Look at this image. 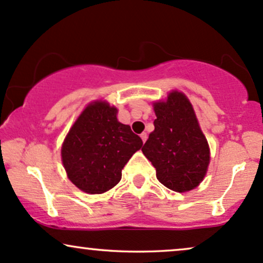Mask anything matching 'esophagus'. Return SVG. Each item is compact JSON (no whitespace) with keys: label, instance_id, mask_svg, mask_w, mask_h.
<instances>
[{"label":"esophagus","instance_id":"esophagus-1","mask_svg":"<svg viewBox=\"0 0 263 263\" xmlns=\"http://www.w3.org/2000/svg\"><path fill=\"white\" fill-rule=\"evenodd\" d=\"M140 138H141V140H143L145 143V141H146V139H147V134H146V133H143V134L140 135Z\"/></svg>","mask_w":263,"mask_h":263}]
</instances>
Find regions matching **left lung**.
Returning <instances> with one entry per match:
<instances>
[{
    "label": "left lung",
    "instance_id": "left-lung-1",
    "mask_svg": "<svg viewBox=\"0 0 263 263\" xmlns=\"http://www.w3.org/2000/svg\"><path fill=\"white\" fill-rule=\"evenodd\" d=\"M154 130L143 154L156 168V177L175 192H187L203 181L208 168V141L200 130L193 107L181 92L154 104Z\"/></svg>",
    "mask_w": 263,
    "mask_h": 263
}]
</instances>
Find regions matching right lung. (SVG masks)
Returning a JSON list of instances; mask_svg holds the SVG:
<instances>
[{"label":"right lung","instance_id":"1","mask_svg":"<svg viewBox=\"0 0 263 263\" xmlns=\"http://www.w3.org/2000/svg\"><path fill=\"white\" fill-rule=\"evenodd\" d=\"M117 108L95 102L85 108L61 147L70 181L86 193H103L122 178V170L143 146L130 126L117 119Z\"/></svg>","mask_w":263,"mask_h":263}]
</instances>
